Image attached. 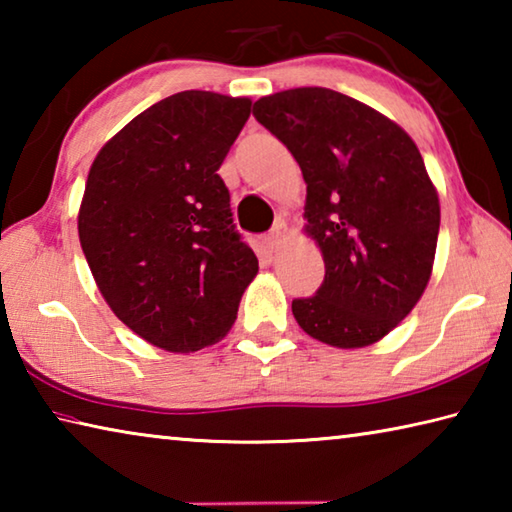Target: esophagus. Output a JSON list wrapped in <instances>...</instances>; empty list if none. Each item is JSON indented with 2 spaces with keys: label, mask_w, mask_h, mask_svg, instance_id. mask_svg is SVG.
I'll return each mask as SVG.
<instances>
[{
  "label": "esophagus",
  "mask_w": 512,
  "mask_h": 512,
  "mask_svg": "<svg viewBox=\"0 0 512 512\" xmlns=\"http://www.w3.org/2000/svg\"><path fill=\"white\" fill-rule=\"evenodd\" d=\"M282 237H284L282 228H275V230L271 232V235H266V237H264V246H266L268 253H275V250L280 248V244H282Z\"/></svg>",
  "instance_id": "esophagus-1"
}]
</instances>
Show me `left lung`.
Here are the masks:
<instances>
[{"mask_svg":"<svg viewBox=\"0 0 512 512\" xmlns=\"http://www.w3.org/2000/svg\"><path fill=\"white\" fill-rule=\"evenodd\" d=\"M307 183L305 232L325 280L293 300L298 325L332 348L384 339L418 305L436 257L440 203L418 146L393 119L327 88L255 101Z\"/></svg>","mask_w":512,"mask_h":512,"instance_id":"left-lung-1","label":"left lung"}]
</instances>
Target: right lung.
I'll return each mask as SVG.
<instances>
[{"instance_id":"add662e5","label":"right lung","mask_w":512,"mask_h":512,"mask_svg":"<svg viewBox=\"0 0 512 512\" xmlns=\"http://www.w3.org/2000/svg\"><path fill=\"white\" fill-rule=\"evenodd\" d=\"M250 106L203 90L171 94L110 137L90 167L81 248L108 307L155 348L219 343L259 271L216 173Z\"/></svg>"}]
</instances>
